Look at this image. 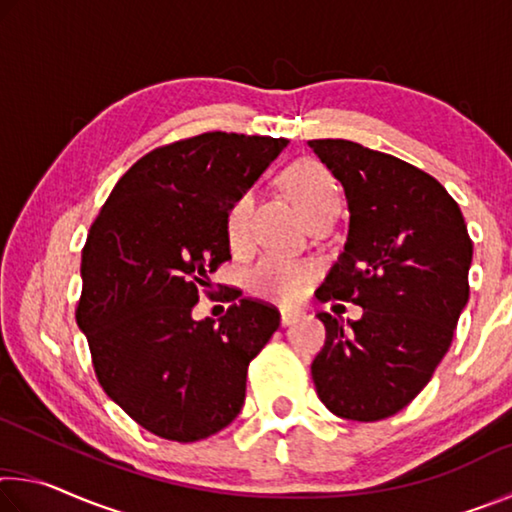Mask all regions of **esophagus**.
<instances>
[{
    "mask_svg": "<svg viewBox=\"0 0 512 512\" xmlns=\"http://www.w3.org/2000/svg\"><path fill=\"white\" fill-rule=\"evenodd\" d=\"M300 318V311H296V309H282L280 311V323L287 327V325H291V323H296V320Z\"/></svg>",
    "mask_w": 512,
    "mask_h": 512,
    "instance_id": "esophagus-1",
    "label": "esophagus"
}]
</instances>
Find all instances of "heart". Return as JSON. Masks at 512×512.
Returning <instances> with one entry per match:
<instances>
[{
  "mask_svg": "<svg viewBox=\"0 0 512 512\" xmlns=\"http://www.w3.org/2000/svg\"><path fill=\"white\" fill-rule=\"evenodd\" d=\"M282 187L305 219H311L325 205L339 201L336 185L329 173L314 160H298L282 173ZM250 212H253V194H239L225 212V235L232 248H241L248 241ZM316 277V264L309 259H298L280 253H271L259 259L250 268L248 284L257 296L293 305L305 296L309 284Z\"/></svg>",
  "mask_w": 512,
  "mask_h": 512,
  "instance_id": "1",
  "label": "heart"
}]
</instances>
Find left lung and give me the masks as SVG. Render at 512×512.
Here are the masks:
<instances>
[{
  "label": "left lung",
  "instance_id": "left-lung-1",
  "mask_svg": "<svg viewBox=\"0 0 512 512\" xmlns=\"http://www.w3.org/2000/svg\"><path fill=\"white\" fill-rule=\"evenodd\" d=\"M309 146L343 185L350 210L348 241L316 298L363 307L348 325L320 311L327 336L311 377L339 418H391L452 345L470 298L472 239L461 207L429 173L350 140Z\"/></svg>",
  "mask_w": 512,
  "mask_h": 512
}]
</instances>
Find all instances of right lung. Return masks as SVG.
<instances>
[{"mask_svg": "<svg viewBox=\"0 0 512 512\" xmlns=\"http://www.w3.org/2000/svg\"><path fill=\"white\" fill-rule=\"evenodd\" d=\"M287 144L214 131L160 146L119 178L92 223L76 323L103 391L155 436L194 443L228 427L248 363L280 327L275 307L250 298L219 323L192 309L230 259L225 212Z\"/></svg>", "mask_w": 512, "mask_h": 512, "instance_id": "add662e5", "label": "right lung"}]
</instances>
